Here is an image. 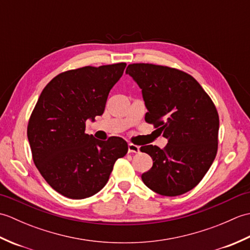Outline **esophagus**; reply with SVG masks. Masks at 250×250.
Wrapping results in <instances>:
<instances>
[{"instance_id": "1", "label": "esophagus", "mask_w": 250, "mask_h": 250, "mask_svg": "<svg viewBox=\"0 0 250 250\" xmlns=\"http://www.w3.org/2000/svg\"><path fill=\"white\" fill-rule=\"evenodd\" d=\"M128 151L129 152H139L140 151V147L134 145V144H129L128 145Z\"/></svg>"}]
</instances>
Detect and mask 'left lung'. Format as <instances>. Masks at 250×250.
<instances>
[{
  "label": "left lung",
  "mask_w": 250,
  "mask_h": 250,
  "mask_svg": "<svg viewBox=\"0 0 250 250\" xmlns=\"http://www.w3.org/2000/svg\"><path fill=\"white\" fill-rule=\"evenodd\" d=\"M125 73L142 89L145 120L168 141L164 149L141 147L153 161L142 180L161 195L188 192L208 171L218 148L219 117L213 101L192 76L176 68L135 63Z\"/></svg>",
  "instance_id": "1"
}]
</instances>
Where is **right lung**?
Listing matches in <instances>:
<instances>
[{"instance_id": "1", "label": "right lung", "mask_w": 250, "mask_h": 250, "mask_svg": "<svg viewBox=\"0 0 250 250\" xmlns=\"http://www.w3.org/2000/svg\"><path fill=\"white\" fill-rule=\"evenodd\" d=\"M125 63L84 66L56 76L42 91L28 125L33 161L52 189L70 199L89 198L108 182L114 164L128 152L121 137L84 133L86 121L104 113L110 89Z\"/></svg>"}]
</instances>
